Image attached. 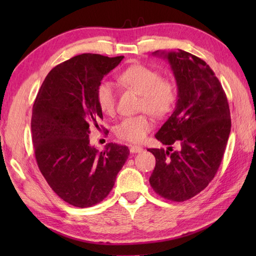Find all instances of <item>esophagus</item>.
<instances>
[{"label": "esophagus", "mask_w": 256, "mask_h": 256, "mask_svg": "<svg viewBox=\"0 0 256 256\" xmlns=\"http://www.w3.org/2000/svg\"><path fill=\"white\" fill-rule=\"evenodd\" d=\"M130 152H131L132 154L142 153L143 148H140V146H138V145H131V146H130Z\"/></svg>", "instance_id": "34e87169"}]
</instances>
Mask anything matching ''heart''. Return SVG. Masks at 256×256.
<instances>
[{"label":"heart","instance_id":"1","mask_svg":"<svg viewBox=\"0 0 256 256\" xmlns=\"http://www.w3.org/2000/svg\"><path fill=\"white\" fill-rule=\"evenodd\" d=\"M122 84L142 94L140 108L162 118L170 112L176 101V86L170 79L160 78L158 72L144 64H133L118 76ZM96 102L100 110L112 116L116 108V90L110 81H103L96 89ZM154 126L148 114L123 118L116 128L118 138L131 143H142Z\"/></svg>","mask_w":256,"mask_h":256}]
</instances>
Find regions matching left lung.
<instances>
[{
	"instance_id": "8db88e82",
	"label": "left lung",
	"mask_w": 256,
	"mask_h": 256,
	"mask_svg": "<svg viewBox=\"0 0 256 256\" xmlns=\"http://www.w3.org/2000/svg\"><path fill=\"white\" fill-rule=\"evenodd\" d=\"M167 59L177 84L175 110L155 138L164 148H150L156 165L150 184L172 201L188 200L208 186L222 162L231 131L230 108L218 78L192 54L154 52ZM180 144L178 151L171 145Z\"/></svg>"
}]
</instances>
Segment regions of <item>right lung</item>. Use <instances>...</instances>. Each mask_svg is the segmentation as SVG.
Returning <instances> with one entry per match:
<instances>
[{"instance_id": "right-lung-1", "label": "right lung", "mask_w": 256, "mask_h": 256, "mask_svg": "<svg viewBox=\"0 0 256 256\" xmlns=\"http://www.w3.org/2000/svg\"><path fill=\"white\" fill-rule=\"evenodd\" d=\"M124 56L82 54L52 68L32 106L35 157L50 188L69 204L86 208L104 199L126 162L130 150L108 143L90 145L91 125L103 118L96 89Z\"/></svg>"}]
</instances>
